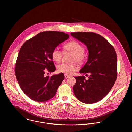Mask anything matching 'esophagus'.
Returning <instances> with one entry per match:
<instances>
[{
  "mask_svg": "<svg viewBox=\"0 0 132 132\" xmlns=\"http://www.w3.org/2000/svg\"><path fill=\"white\" fill-rule=\"evenodd\" d=\"M69 77V75H65V79H67Z\"/></svg>",
  "mask_w": 132,
  "mask_h": 132,
  "instance_id": "obj_1",
  "label": "esophagus"
}]
</instances>
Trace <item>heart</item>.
Instances as JSON below:
<instances>
[{"label": "heart", "mask_w": 132, "mask_h": 132, "mask_svg": "<svg viewBox=\"0 0 132 132\" xmlns=\"http://www.w3.org/2000/svg\"><path fill=\"white\" fill-rule=\"evenodd\" d=\"M64 52H69L73 54L72 62L76 61L81 64L84 62L85 56L84 54V48L83 46L77 41H70L64 46ZM63 52L61 51L58 47L55 48L52 51L51 56L53 61L56 63H60L63 55ZM77 67L76 64L62 63L57 66V70L59 72L69 75L77 70Z\"/></svg>", "instance_id": "1"}]
</instances>
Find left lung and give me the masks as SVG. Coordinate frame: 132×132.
<instances>
[{
	"label": "left lung",
	"instance_id": "left-lung-1",
	"mask_svg": "<svg viewBox=\"0 0 132 132\" xmlns=\"http://www.w3.org/2000/svg\"><path fill=\"white\" fill-rule=\"evenodd\" d=\"M89 51L88 60L80 70L84 76L75 77L74 94L80 101L93 104L110 92L117 78V56L113 47L103 36L92 32H71ZM87 74L90 75L88 76Z\"/></svg>",
	"mask_w": 132,
	"mask_h": 132
}]
</instances>
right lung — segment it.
<instances>
[{
    "label": "right lung",
    "instance_id": "1",
    "mask_svg": "<svg viewBox=\"0 0 132 132\" xmlns=\"http://www.w3.org/2000/svg\"><path fill=\"white\" fill-rule=\"evenodd\" d=\"M69 38L63 32H40L27 40L21 47L16 60L15 73L23 92L30 99L43 102L53 98L64 80V73L46 75L56 70L52 50Z\"/></svg>",
    "mask_w": 132,
    "mask_h": 132
}]
</instances>
